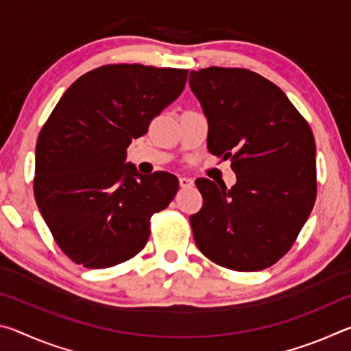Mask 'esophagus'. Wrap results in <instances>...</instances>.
Instances as JSON below:
<instances>
[{
	"instance_id": "34e87169",
	"label": "esophagus",
	"mask_w": 351,
	"mask_h": 351,
	"mask_svg": "<svg viewBox=\"0 0 351 351\" xmlns=\"http://www.w3.org/2000/svg\"><path fill=\"white\" fill-rule=\"evenodd\" d=\"M180 184H181V187H190V186H193V180L189 176H180Z\"/></svg>"
}]
</instances>
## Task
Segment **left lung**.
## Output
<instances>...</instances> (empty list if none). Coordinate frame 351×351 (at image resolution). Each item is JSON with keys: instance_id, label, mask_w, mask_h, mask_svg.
<instances>
[{"instance_id": "8db88e82", "label": "left lung", "mask_w": 351, "mask_h": 351, "mask_svg": "<svg viewBox=\"0 0 351 351\" xmlns=\"http://www.w3.org/2000/svg\"><path fill=\"white\" fill-rule=\"evenodd\" d=\"M209 123L207 148L230 159L228 189L198 178L203 207L190 217L201 252L228 269L269 268L287 254L316 201V144L280 88L243 68L190 71Z\"/></svg>"}]
</instances>
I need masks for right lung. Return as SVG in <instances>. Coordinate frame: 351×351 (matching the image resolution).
I'll return each instance as SVG.
<instances>
[{
  "instance_id": "add662e5",
  "label": "right lung",
  "mask_w": 351,
  "mask_h": 351,
  "mask_svg": "<svg viewBox=\"0 0 351 351\" xmlns=\"http://www.w3.org/2000/svg\"><path fill=\"white\" fill-rule=\"evenodd\" d=\"M187 69L105 64L71 85L41 128L34 195L62 251L102 269L144 249L153 213L178 192L176 176L138 173L127 148L180 96Z\"/></svg>"
}]
</instances>
